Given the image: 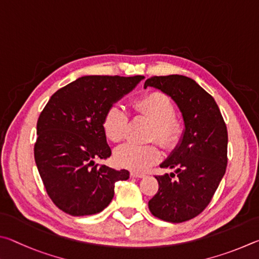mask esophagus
<instances>
[{"mask_svg": "<svg viewBox=\"0 0 259 259\" xmlns=\"http://www.w3.org/2000/svg\"><path fill=\"white\" fill-rule=\"evenodd\" d=\"M144 174L142 173H138V171H131V178H137V179H142L144 178Z\"/></svg>", "mask_w": 259, "mask_h": 259, "instance_id": "1", "label": "esophagus"}]
</instances>
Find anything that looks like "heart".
<instances>
[{
  "mask_svg": "<svg viewBox=\"0 0 259 259\" xmlns=\"http://www.w3.org/2000/svg\"><path fill=\"white\" fill-rule=\"evenodd\" d=\"M134 113L138 117L151 121L149 140L157 141L167 150L174 149L183 137L184 125L174 115L175 107L168 95L151 91L142 94L132 102ZM103 132L111 142H121L127 138L130 128V116L124 109L111 106L103 117ZM115 161L118 166L131 170L142 171L160 159V150L157 144L126 143L115 151Z\"/></svg>",
  "mask_w": 259,
  "mask_h": 259,
  "instance_id": "heart-1",
  "label": "heart"
}]
</instances>
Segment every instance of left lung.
Here are the masks:
<instances>
[{"label": "left lung", "instance_id": "left-lung-1", "mask_svg": "<svg viewBox=\"0 0 259 259\" xmlns=\"http://www.w3.org/2000/svg\"><path fill=\"white\" fill-rule=\"evenodd\" d=\"M168 94L182 112L185 131L173 153L160 165L175 174L156 176L157 193L149 200L151 214L182 223L209 205L228 165V130L214 98L182 75L152 76L144 83Z\"/></svg>", "mask_w": 259, "mask_h": 259}]
</instances>
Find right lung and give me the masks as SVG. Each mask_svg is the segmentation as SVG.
Instances as JSON below:
<instances>
[{
    "label": "right lung",
    "mask_w": 259,
    "mask_h": 259,
    "mask_svg": "<svg viewBox=\"0 0 259 259\" xmlns=\"http://www.w3.org/2000/svg\"><path fill=\"white\" fill-rule=\"evenodd\" d=\"M143 76H83L49 100L37 120L34 157L48 196L71 216L94 215L113 198L115 183L130 178L95 159L111 156L103 117Z\"/></svg>",
    "instance_id": "add662e5"
}]
</instances>
